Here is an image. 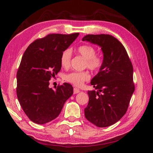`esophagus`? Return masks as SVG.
Here are the masks:
<instances>
[{
	"instance_id": "esophagus-1",
	"label": "esophagus",
	"mask_w": 153,
	"mask_h": 153,
	"mask_svg": "<svg viewBox=\"0 0 153 153\" xmlns=\"http://www.w3.org/2000/svg\"><path fill=\"white\" fill-rule=\"evenodd\" d=\"M79 92V89L77 88H75L74 89V94H77V93Z\"/></svg>"
}]
</instances>
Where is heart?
Listing matches in <instances>:
<instances>
[{"mask_svg":"<svg viewBox=\"0 0 153 153\" xmlns=\"http://www.w3.org/2000/svg\"><path fill=\"white\" fill-rule=\"evenodd\" d=\"M77 53L81 55L85 59V67L91 69L97 70L100 68L102 63V59L100 56L95 55V48L91 45H84L79 46L77 49ZM71 50L67 48L62 53L60 58V63L61 66L64 68H67L70 65L71 59ZM90 74L88 71H72L67 74L65 79L71 84L76 86H81L85 82L90 79Z\"/></svg>","mask_w":153,"mask_h":153,"instance_id":"1","label":"heart"}]
</instances>
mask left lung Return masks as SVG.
Here are the masks:
<instances>
[{
	"instance_id": "8db88e82",
	"label": "left lung",
	"mask_w": 153,
	"mask_h": 153,
	"mask_svg": "<svg viewBox=\"0 0 153 153\" xmlns=\"http://www.w3.org/2000/svg\"><path fill=\"white\" fill-rule=\"evenodd\" d=\"M87 41L101 48L103 61L90 84L85 117L99 128L113 125L125 115L134 89L133 67L126 48L117 38L107 34L85 36Z\"/></svg>"
}]
</instances>
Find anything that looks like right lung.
Segmentation results:
<instances>
[{
	"label": "right lung",
	"instance_id": "obj_1",
	"mask_svg": "<svg viewBox=\"0 0 153 153\" xmlns=\"http://www.w3.org/2000/svg\"><path fill=\"white\" fill-rule=\"evenodd\" d=\"M78 36L52 33L35 40L25 50L17 73V96L33 123L45 124L55 120L73 94V87L68 83L55 90L48 86L51 77L61 70L62 53Z\"/></svg>",
	"mask_w": 153,
	"mask_h": 153
}]
</instances>
